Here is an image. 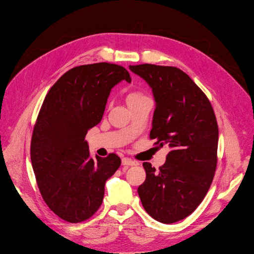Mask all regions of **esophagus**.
Listing matches in <instances>:
<instances>
[{
	"mask_svg": "<svg viewBox=\"0 0 254 254\" xmlns=\"http://www.w3.org/2000/svg\"><path fill=\"white\" fill-rule=\"evenodd\" d=\"M122 165L125 167H130V166H135L136 163L130 159H124L122 161Z\"/></svg>",
	"mask_w": 254,
	"mask_h": 254,
	"instance_id": "34e87169",
	"label": "esophagus"
}]
</instances>
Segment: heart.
<instances>
[{"label": "heart", "instance_id": "b5f03b06", "mask_svg": "<svg viewBox=\"0 0 254 254\" xmlns=\"http://www.w3.org/2000/svg\"><path fill=\"white\" fill-rule=\"evenodd\" d=\"M144 99H148V97L144 94H142L141 92L134 91V90L129 91L126 96V101L128 105V107H130V106H132V105H134V104H136V103H138V102H140Z\"/></svg>", "mask_w": 254, "mask_h": 254}]
</instances>
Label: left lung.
<instances>
[{
  "mask_svg": "<svg viewBox=\"0 0 254 254\" xmlns=\"http://www.w3.org/2000/svg\"><path fill=\"white\" fill-rule=\"evenodd\" d=\"M129 69L153 89L156 110L150 138L170 148L159 170L142 164L146 181L137 193L155 220L175 223L195 211L212 184L218 125L208 97L184 71L154 64L129 65Z\"/></svg>",
  "mask_w": 254,
  "mask_h": 254,
  "instance_id": "1",
  "label": "left lung"
}]
</instances>
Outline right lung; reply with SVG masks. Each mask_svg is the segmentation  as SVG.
<instances>
[{"label":"right lung","instance_id":"right-lung-1","mask_svg":"<svg viewBox=\"0 0 254 254\" xmlns=\"http://www.w3.org/2000/svg\"><path fill=\"white\" fill-rule=\"evenodd\" d=\"M131 81L118 64L100 62L68 70L46 94L31 138V162L40 194L61 219L79 223L100 207L105 181L120 168L116 154L92 159L87 130L100 123L112 88Z\"/></svg>","mask_w":254,"mask_h":254}]
</instances>
